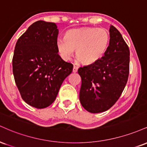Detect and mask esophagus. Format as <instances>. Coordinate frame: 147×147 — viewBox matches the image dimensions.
Wrapping results in <instances>:
<instances>
[{
    "mask_svg": "<svg viewBox=\"0 0 147 147\" xmlns=\"http://www.w3.org/2000/svg\"><path fill=\"white\" fill-rule=\"evenodd\" d=\"M77 70H78V67L76 66V65H74L73 66V70H72V72H77Z\"/></svg>",
    "mask_w": 147,
    "mask_h": 147,
    "instance_id": "obj_1",
    "label": "esophagus"
}]
</instances>
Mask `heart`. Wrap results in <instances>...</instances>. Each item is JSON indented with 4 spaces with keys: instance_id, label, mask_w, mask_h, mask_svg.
Returning <instances> with one entry per match:
<instances>
[{
    "instance_id": "1",
    "label": "heart",
    "mask_w": 147,
    "mask_h": 147,
    "mask_svg": "<svg viewBox=\"0 0 147 147\" xmlns=\"http://www.w3.org/2000/svg\"><path fill=\"white\" fill-rule=\"evenodd\" d=\"M110 42V34L104 28H81L68 30L65 36L57 38V51L63 60L72 56L75 49L78 59L92 64L104 56Z\"/></svg>"
}]
</instances>
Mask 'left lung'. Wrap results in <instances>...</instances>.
<instances>
[{
    "label": "left lung",
    "instance_id": "obj_1",
    "mask_svg": "<svg viewBox=\"0 0 147 147\" xmlns=\"http://www.w3.org/2000/svg\"><path fill=\"white\" fill-rule=\"evenodd\" d=\"M110 42L106 53L98 61L81 67L79 100L92 113L109 110L118 100L129 75L130 51L123 37L111 25Z\"/></svg>",
    "mask_w": 147,
    "mask_h": 147
}]
</instances>
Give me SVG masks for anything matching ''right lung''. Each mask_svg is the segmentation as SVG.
Listing matches in <instances>:
<instances>
[{
	"instance_id": "obj_1",
	"label": "right lung",
	"mask_w": 147,
	"mask_h": 147,
	"mask_svg": "<svg viewBox=\"0 0 147 147\" xmlns=\"http://www.w3.org/2000/svg\"><path fill=\"white\" fill-rule=\"evenodd\" d=\"M56 23L38 21L18 39L12 59L15 83L22 99L30 106L44 109L55 102L72 63L58 54Z\"/></svg>"
}]
</instances>
